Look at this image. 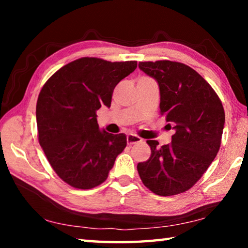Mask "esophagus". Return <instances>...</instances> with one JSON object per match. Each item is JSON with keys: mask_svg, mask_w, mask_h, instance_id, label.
<instances>
[{"mask_svg": "<svg viewBox=\"0 0 248 248\" xmlns=\"http://www.w3.org/2000/svg\"><path fill=\"white\" fill-rule=\"evenodd\" d=\"M141 141H142L141 138L137 137V136H133V134H128V136H127V142H128L129 145L140 143Z\"/></svg>", "mask_w": 248, "mask_h": 248, "instance_id": "esophagus-1", "label": "esophagus"}]
</instances>
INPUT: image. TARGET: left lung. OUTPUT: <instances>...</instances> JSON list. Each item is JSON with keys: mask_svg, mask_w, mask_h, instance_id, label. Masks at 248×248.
Wrapping results in <instances>:
<instances>
[{"mask_svg": "<svg viewBox=\"0 0 248 248\" xmlns=\"http://www.w3.org/2000/svg\"><path fill=\"white\" fill-rule=\"evenodd\" d=\"M159 87L161 115L173 124L171 142L159 148L148 140L151 156L137 166L142 183L158 196H173L194 186L220 150L225 115L219 96L194 69L179 62H139Z\"/></svg>", "mask_w": 248, "mask_h": 248, "instance_id": "obj_1", "label": "left lung"}]
</instances>
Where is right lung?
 <instances>
[{"instance_id": "right-lung-1", "label": "right lung", "mask_w": 248, "mask_h": 248, "mask_svg": "<svg viewBox=\"0 0 248 248\" xmlns=\"http://www.w3.org/2000/svg\"><path fill=\"white\" fill-rule=\"evenodd\" d=\"M137 61L81 58L58 70L40 91L36 106L40 146L63 182L91 189L107 179L127 145L124 133L100 131L96 111L110 107L114 89Z\"/></svg>"}]
</instances>
